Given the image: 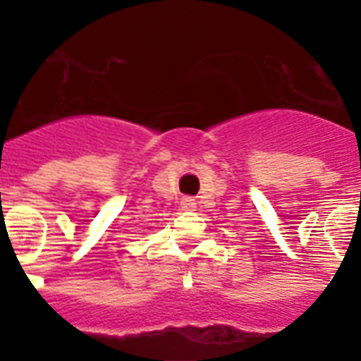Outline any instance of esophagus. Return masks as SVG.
I'll return each instance as SVG.
<instances>
[{"mask_svg":"<svg viewBox=\"0 0 361 361\" xmlns=\"http://www.w3.org/2000/svg\"><path fill=\"white\" fill-rule=\"evenodd\" d=\"M180 206H183V209H186V212H193V209L197 208V202L195 199H191V197H184Z\"/></svg>","mask_w":361,"mask_h":361,"instance_id":"1","label":"esophagus"}]
</instances>
